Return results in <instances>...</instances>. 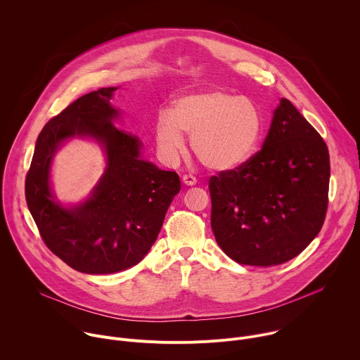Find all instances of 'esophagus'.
I'll return each mask as SVG.
<instances>
[{
	"label": "esophagus",
	"instance_id": "34e87169",
	"mask_svg": "<svg viewBox=\"0 0 360 360\" xmlns=\"http://www.w3.org/2000/svg\"><path fill=\"white\" fill-rule=\"evenodd\" d=\"M182 182H184V185H186V186H193V185L196 184V178L192 176V175H184V176H182Z\"/></svg>",
	"mask_w": 360,
	"mask_h": 360
}]
</instances>
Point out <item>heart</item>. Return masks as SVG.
<instances>
[{"label":"heart","mask_w":360,"mask_h":360,"mask_svg":"<svg viewBox=\"0 0 360 360\" xmlns=\"http://www.w3.org/2000/svg\"><path fill=\"white\" fill-rule=\"evenodd\" d=\"M191 136L196 158L210 169L229 171L245 164L259 143L262 117L253 102L224 91L179 98L171 112H160L155 142L161 157L174 164Z\"/></svg>","instance_id":"b5f03b06"}]
</instances>
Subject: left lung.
<instances>
[{"mask_svg": "<svg viewBox=\"0 0 360 360\" xmlns=\"http://www.w3.org/2000/svg\"><path fill=\"white\" fill-rule=\"evenodd\" d=\"M329 178L326 142L282 98L262 149L240 167L210 178L218 245L240 265L290 261L323 226Z\"/></svg>", "mask_w": 360, "mask_h": 360, "instance_id": "1", "label": "left lung"}]
</instances>
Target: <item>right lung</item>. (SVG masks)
I'll return each instance as SVG.
<instances>
[{
    "label": "right lung",
    "mask_w": 360,
    "mask_h": 360,
    "mask_svg": "<svg viewBox=\"0 0 360 360\" xmlns=\"http://www.w3.org/2000/svg\"><path fill=\"white\" fill-rule=\"evenodd\" d=\"M117 88H101L75 99L38 135L25 178V199L46 248L72 269L115 274L142 261L162 228L181 189L176 172L139 158L136 136L117 129L110 104ZM74 134L104 143L109 168L91 198L67 210L52 199L47 175L58 145Z\"/></svg>",
    "instance_id": "add662e5"
}]
</instances>
